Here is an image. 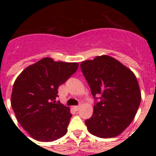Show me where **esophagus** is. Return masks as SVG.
I'll return each mask as SVG.
<instances>
[{"instance_id":"obj_1","label":"esophagus","mask_w":156,"mask_h":156,"mask_svg":"<svg viewBox=\"0 0 156 156\" xmlns=\"http://www.w3.org/2000/svg\"><path fill=\"white\" fill-rule=\"evenodd\" d=\"M73 108L75 109L76 111H78V109L80 108V105H76V106H73Z\"/></svg>"}]
</instances>
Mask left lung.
Wrapping results in <instances>:
<instances>
[{
    "label": "left lung",
    "mask_w": 156,
    "mask_h": 156,
    "mask_svg": "<svg viewBox=\"0 0 156 156\" xmlns=\"http://www.w3.org/2000/svg\"><path fill=\"white\" fill-rule=\"evenodd\" d=\"M80 67L93 97L99 100L91 117L85 121L88 131L102 138L121 134L133 120L141 102L134 73L107 55L83 61Z\"/></svg>",
    "instance_id": "8db88e82"
}]
</instances>
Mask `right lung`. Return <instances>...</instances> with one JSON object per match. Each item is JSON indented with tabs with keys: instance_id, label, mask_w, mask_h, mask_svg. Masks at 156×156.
I'll return each instance as SVG.
<instances>
[{
	"instance_id": "add662e5",
	"label": "right lung",
	"mask_w": 156,
	"mask_h": 156,
	"mask_svg": "<svg viewBox=\"0 0 156 156\" xmlns=\"http://www.w3.org/2000/svg\"><path fill=\"white\" fill-rule=\"evenodd\" d=\"M75 62L54 61L45 57L24 69L16 78L11 106L22 127L32 138L52 142L63 137L72 114L60 103L59 86L78 69Z\"/></svg>"
}]
</instances>
